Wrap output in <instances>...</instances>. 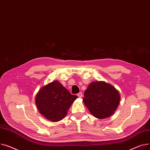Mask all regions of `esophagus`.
Returning a JSON list of instances; mask_svg holds the SVG:
<instances>
[{
  "instance_id": "esophagus-1",
  "label": "esophagus",
  "mask_w": 150,
  "mask_h": 150,
  "mask_svg": "<svg viewBox=\"0 0 150 150\" xmlns=\"http://www.w3.org/2000/svg\"><path fill=\"white\" fill-rule=\"evenodd\" d=\"M79 98H82V96H83V94H82V93H78L77 94V95Z\"/></svg>"
}]
</instances>
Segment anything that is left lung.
Returning a JSON list of instances; mask_svg holds the SVG:
<instances>
[{
  "label": "left lung",
  "instance_id": "1",
  "mask_svg": "<svg viewBox=\"0 0 150 150\" xmlns=\"http://www.w3.org/2000/svg\"><path fill=\"white\" fill-rule=\"evenodd\" d=\"M83 102L95 117L103 119L111 116L120 103L119 92L114 86L103 81L88 85L84 92Z\"/></svg>",
  "mask_w": 150,
  "mask_h": 150
}]
</instances>
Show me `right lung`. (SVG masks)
<instances>
[{
  "label": "right lung",
  "mask_w": 150,
  "mask_h": 150,
  "mask_svg": "<svg viewBox=\"0 0 150 150\" xmlns=\"http://www.w3.org/2000/svg\"><path fill=\"white\" fill-rule=\"evenodd\" d=\"M78 97L72 95L59 81H54L40 88L35 102L39 112L51 122L62 120Z\"/></svg>",
  "instance_id": "1"
}]
</instances>
